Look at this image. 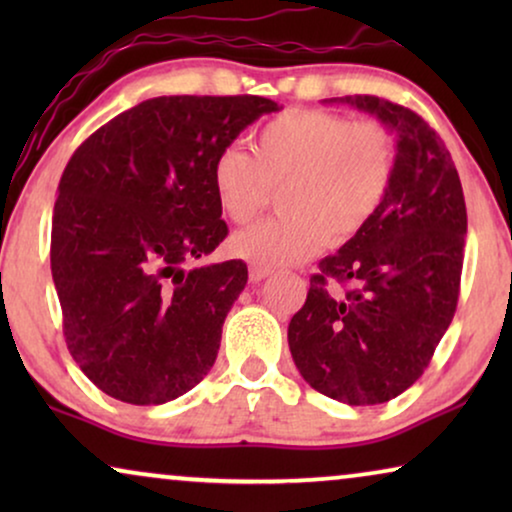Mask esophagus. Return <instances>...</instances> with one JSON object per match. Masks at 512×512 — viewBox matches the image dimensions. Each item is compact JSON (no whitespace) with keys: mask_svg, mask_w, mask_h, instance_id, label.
Masks as SVG:
<instances>
[{"mask_svg":"<svg viewBox=\"0 0 512 512\" xmlns=\"http://www.w3.org/2000/svg\"><path fill=\"white\" fill-rule=\"evenodd\" d=\"M270 268H263V265H256V263H251L249 265V279L251 282H261V279H265L270 275Z\"/></svg>","mask_w":512,"mask_h":512,"instance_id":"1","label":"esophagus"}]
</instances>
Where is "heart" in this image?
<instances>
[{"instance_id": "obj_1", "label": "heart", "mask_w": 512, "mask_h": 512, "mask_svg": "<svg viewBox=\"0 0 512 512\" xmlns=\"http://www.w3.org/2000/svg\"><path fill=\"white\" fill-rule=\"evenodd\" d=\"M254 156L226 146L212 163L216 205L247 223L284 186V214L230 240L235 256L263 268L303 261L326 242L352 240L375 219L396 177V139L384 125L321 109H289L256 130Z\"/></svg>"}]
</instances>
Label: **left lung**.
Masks as SVG:
<instances>
[{
	"instance_id": "obj_1",
	"label": "left lung",
	"mask_w": 512,
	"mask_h": 512,
	"mask_svg": "<svg viewBox=\"0 0 512 512\" xmlns=\"http://www.w3.org/2000/svg\"><path fill=\"white\" fill-rule=\"evenodd\" d=\"M396 135V177L375 219L326 256L289 324L303 380L347 405L412 387L452 324L464 265L466 202L443 139L422 116L375 95L333 97ZM352 283L340 294L334 286Z\"/></svg>"
}]
</instances>
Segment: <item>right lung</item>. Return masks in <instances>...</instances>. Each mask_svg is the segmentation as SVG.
Returning a JSON list of instances; mask_svg holds the SVG:
<instances>
[{
  "label": "right lung",
  "mask_w": 512,
  "mask_h": 512,
  "mask_svg": "<svg viewBox=\"0 0 512 512\" xmlns=\"http://www.w3.org/2000/svg\"><path fill=\"white\" fill-rule=\"evenodd\" d=\"M279 104L258 95L153 97L95 130L62 172L51 272L67 349L132 405L191 391L214 366L247 265L186 268L226 240L212 163Z\"/></svg>",
  "instance_id": "1"
}]
</instances>
